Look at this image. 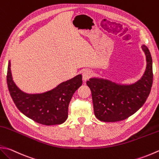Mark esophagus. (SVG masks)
<instances>
[{"instance_id":"obj_1","label":"esophagus","mask_w":159,"mask_h":159,"mask_svg":"<svg viewBox=\"0 0 159 159\" xmlns=\"http://www.w3.org/2000/svg\"><path fill=\"white\" fill-rule=\"evenodd\" d=\"M92 73L90 70H84L83 72V79L85 81V80L89 79V78L92 76Z\"/></svg>"}]
</instances>
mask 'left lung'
Masks as SVG:
<instances>
[{
  "instance_id": "obj_1",
  "label": "left lung",
  "mask_w": 159,
  "mask_h": 159,
  "mask_svg": "<svg viewBox=\"0 0 159 159\" xmlns=\"http://www.w3.org/2000/svg\"><path fill=\"white\" fill-rule=\"evenodd\" d=\"M146 57L143 75L134 83L119 84L101 78H91L87 85L91 89L96 117L103 122L125 120L136 112L147 100L153 82L152 59L148 48L141 46Z\"/></svg>"
}]
</instances>
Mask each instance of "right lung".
Instances as JSON below:
<instances>
[{"instance_id":"right-lung-1","label":"right lung","mask_w":159,"mask_h":159,"mask_svg":"<svg viewBox=\"0 0 159 159\" xmlns=\"http://www.w3.org/2000/svg\"><path fill=\"white\" fill-rule=\"evenodd\" d=\"M9 61L7 83L12 100L24 115L45 125H59L68 116V107L74 92L81 86L82 75L79 74L61 83L55 88L40 94H27L18 88L12 79Z\"/></svg>"}]
</instances>
